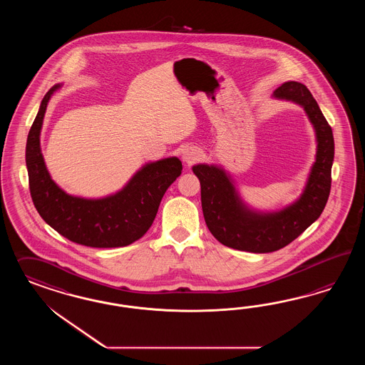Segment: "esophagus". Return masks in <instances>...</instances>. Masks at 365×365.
I'll use <instances>...</instances> for the list:
<instances>
[{
  "mask_svg": "<svg viewBox=\"0 0 365 365\" xmlns=\"http://www.w3.org/2000/svg\"><path fill=\"white\" fill-rule=\"evenodd\" d=\"M182 159H183V162L187 163L188 166L194 165L195 162H198L199 159H200V151L192 148V147H188V148L183 151Z\"/></svg>",
  "mask_w": 365,
  "mask_h": 365,
  "instance_id": "34e87169",
  "label": "esophagus"
}]
</instances>
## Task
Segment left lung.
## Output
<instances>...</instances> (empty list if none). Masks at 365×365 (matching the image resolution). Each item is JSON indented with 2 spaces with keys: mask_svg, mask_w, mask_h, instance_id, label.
<instances>
[{
  "mask_svg": "<svg viewBox=\"0 0 365 365\" xmlns=\"http://www.w3.org/2000/svg\"><path fill=\"white\" fill-rule=\"evenodd\" d=\"M273 95L301 106L316 131V160L304 192L296 202L273 212L252 210L222 167H192L200 182L202 210L211 234L225 246L250 253H272L294 241L320 217L331 192L334 140L317 101L297 81L284 83Z\"/></svg>",
  "mask_w": 365,
  "mask_h": 365,
  "instance_id": "8db88e82",
  "label": "left lung"
}]
</instances>
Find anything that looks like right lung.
Listing matches in <instances>:
<instances>
[{
  "mask_svg": "<svg viewBox=\"0 0 365 365\" xmlns=\"http://www.w3.org/2000/svg\"><path fill=\"white\" fill-rule=\"evenodd\" d=\"M61 86L49 89L26 140V168L34 207L51 227L72 242L89 247H122L151 227L167 188L182 173L173 156L142 167L116 194L86 199L66 194L49 175L40 148L48 101Z\"/></svg>",
  "mask_w": 365,
  "mask_h": 365,
  "instance_id": "right-lung-1",
  "label": "right lung"
}]
</instances>
